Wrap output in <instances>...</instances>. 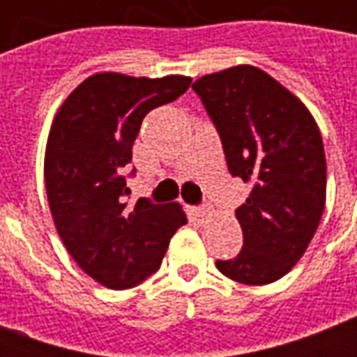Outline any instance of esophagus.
<instances>
[{"instance_id": "34e87169", "label": "esophagus", "mask_w": 357, "mask_h": 357, "mask_svg": "<svg viewBox=\"0 0 357 357\" xmlns=\"http://www.w3.org/2000/svg\"><path fill=\"white\" fill-rule=\"evenodd\" d=\"M191 214H193L195 218H199V220H202V218L208 216V210L204 208V206H191Z\"/></svg>"}]
</instances>
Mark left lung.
Masks as SVG:
<instances>
[{"label":"left lung","mask_w":357,"mask_h":357,"mask_svg":"<svg viewBox=\"0 0 357 357\" xmlns=\"http://www.w3.org/2000/svg\"><path fill=\"white\" fill-rule=\"evenodd\" d=\"M222 139L227 170L250 183L235 210L243 248L216 268L243 284H268L306 252L321 220L327 162L314 116L260 68L233 66L193 84Z\"/></svg>","instance_id":"obj_1"}]
</instances>
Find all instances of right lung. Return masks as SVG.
Segmentation results:
<instances>
[{
    "label": "right lung",
    "mask_w": 357,
    "mask_h": 357,
    "mask_svg": "<svg viewBox=\"0 0 357 357\" xmlns=\"http://www.w3.org/2000/svg\"><path fill=\"white\" fill-rule=\"evenodd\" d=\"M191 86V78L89 76L51 126L45 189L59 237L76 264L109 289H130L160 268L172 235L187 224L176 202H130L128 178L141 122Z\"/></svg>",
    "instance_id": "1"
}]
</instances>
